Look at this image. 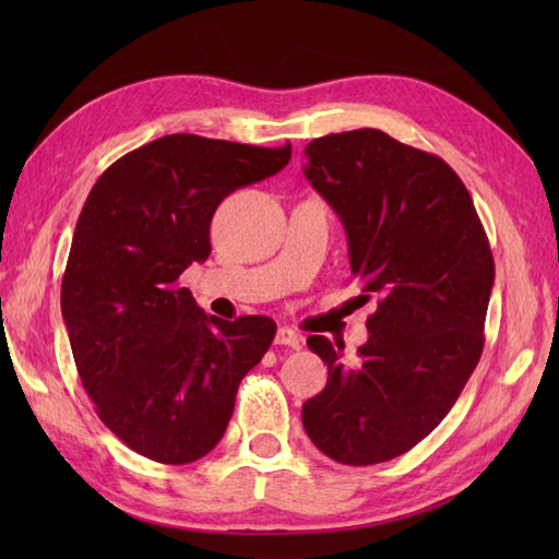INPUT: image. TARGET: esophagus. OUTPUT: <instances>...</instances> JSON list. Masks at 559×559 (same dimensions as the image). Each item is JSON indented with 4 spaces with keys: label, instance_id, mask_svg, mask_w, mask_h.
Returning <instances> with one entry per match:
<instances>
[{
    "label": "esophagus",
    "instance_id": "obj_1",
    "mask_svg": "<svg viewBox=\"0 0 559 559\" xmlns=\"http://www.w3.org/2000/svg\"><path fill=\"white\" fill-rule=\"evenodd\" d=\"M276 343H278V346H288L293 350H298V348H302V336L298 334V331H293L288 326H281L276 331Z\"/></svg>",
    "mask_w": 559,
    "mask_h": 559
}]
</instances>
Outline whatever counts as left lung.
I'll return each mask as SVG.
<instances>
[{
	"label": "left lung",
	"mask_w": 559,
	"mask_h": 559,
	"mask_svg": "<svg viewBox=\"0 0 559 559\" xmlns=\"http://www.w3.org/2000/svg\"><path fill=\"white\" fill-rule=\"evenodd\" d=\"M305 175L348 235L370 341L343 365V343L310 336L329 365L322 394L305 401L314 447L346 466L406 454L444 420L485 343L495 283L488 235L449 165L379 129L310 141Z\"/></svg>",
	"instance_id": "1"
}]
</instances>
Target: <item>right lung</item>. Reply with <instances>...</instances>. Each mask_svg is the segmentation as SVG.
<instances>
[{
    "instance_id": "add662e5",
    "label": "right lung",
    "mask_w": 559,
    "mask_h": 559,
    "mask_svg": "<svg viewBox=\"0 0 559 559\" xmlns=\"http://www.w3.org/2000/svg\"><path fill=\"white\" fill-rule=\"evenodd\" d=\"M288 160L290 144L170 134L129 151L93 185L69 249L62 317L98 418L136 454L170 466L206 456L242 377L276 336L269 317L201 312L177 278L211 254L221 201Z\"/></svg>"
}]
</instances>
